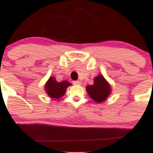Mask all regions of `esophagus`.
Returning <instances> with one entry per match:
<instances>
[{
	"label": "esophagus",
	"instance_id": "obj_1",
	"mask_svg": "<svg viewBox=\"0 0 153 153\" xmlns=\"http://www.w3.org/2000/svg\"><path fill=\"white\" fill-rule=\"evenodd\" d=\"M81 82L80 81H73V85H81Z\"/></svg>",
	"mask_w": 153,
	"mask_h": 153
}]
</instances>
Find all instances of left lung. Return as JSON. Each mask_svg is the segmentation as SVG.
I'll use <instances>...</instances> for the list:
<instances>
[{
	"label": "left lung",
	"instance_id": "8db88e82",
	"mask_svg": "<svg viewBox=\"0 0 153 153\" xmlns=\"http://www.w3.org/2000/svg\"><path fill=\"white\" fill-rule=\"evenodd\" d=\"M94 80V85L86 87L87 92L91 99L98 103H100L107 99L112 89L109 84L105 81L102 75H99Z\"/></svg>",
	"mask_w": 153,
	"mask_h": 153
}]
</instances>
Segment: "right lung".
I'll return each instance as SVG.
<instances>
[{
    "label": "right lung",
    "instance_id": "right-lung-1",
    "mask_svg": "<svg viewBox=\"0 0 153 153\" xmlns=\"http://www.w3.org/2000/svg\"><path fill=\"white\" fill-rule=\"evenodd\" d=\"M71 85L72 84H70L68 81H63L57 82L54 77H51L47 81L44 88L50 97L52 99H59L63 96L66 91V88Z\"/></svg>",
    "mask_w": 153,
    "mask_h": 153
}]
</instances>
